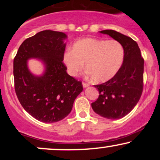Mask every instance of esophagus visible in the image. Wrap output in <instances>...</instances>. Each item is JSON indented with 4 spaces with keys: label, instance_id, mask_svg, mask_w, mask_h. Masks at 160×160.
Masks as SVG:
<instances>
[{
    "label": "esophagus",
    "instance_id": "34e87169",
    "mask_svg": "<svg viewBox=\"0 0 160 160\" xmlns=\"http://www.w3.org/2000/svg\"><path fill=\"white\" fill-rule=\"evenodd\" d=\"M89 86V83H87V82H82V86H83L84 88H86V87H87V86Z\"/></svg>",
    "mask_w": 160,
    "mask_h": 160
}]
</instances>
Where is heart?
Wrapping results in <instances>:
<instances>
[{"mask_svg": "<svg viewBox=\"0 0 160 160\" xmlns=\"http://www.w3.org/2000/svg\"><path fill=\"white\" fill-rule=\"evenodd\" d=\"M124 59V48L116 40L86 38L77 41L68 49L63 62L68 74L75 77L86 68L95 82L111 80L120 69Z\"/></svg>", "mask_w": 160, "mask_h": 160, "instance_id": "heart-1", "label": "heart"}]
</instances>
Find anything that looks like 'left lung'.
Returning a JSON list of instances; mask_svg holds the SVG:
<instances>
[{"label": "left lung", "mask_w": 160, "mask_h": 160, "mask_svg": "<svg viewBox=\"0 0 160 160\" xmlns=\"http://www.w3.org/2000/svg\"><path fill=\"white\" fill-rule=\"evenodd\" d=\"M100 33L108 34L120 42L124 48V59L113 78L95 85L99 95L92 103V108L104 118L117 120L127 115L141 98L144 86V58L138 43L129 37L113 30H104Z\"/></svg>", "instance_id": "1"}]
</instances>
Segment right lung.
<instances>
[{"mask_svg":"<svg viewBox=\"0 0 160 160\" xmlns=\"http://www.w3.org/2000/svg\"><path fill=\"white\" fill-rule=\"evenodd\" d=\"M66 38L62 32L42 31L24 40L13 60L17 98L29 114L43 122H56L67 117L83 89L81 81L66 72L63 63ZM32 58L45 63L42 76H34L27 68V61Z\"/></svg>","mask_w":160,"mask_h":160,"instance_id":"add662e5","label":"right lung"}]
</instances>
